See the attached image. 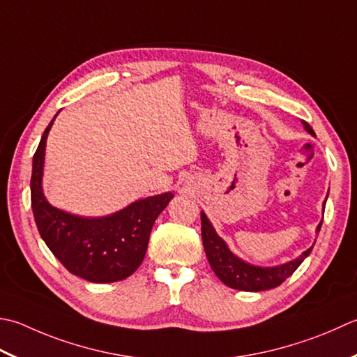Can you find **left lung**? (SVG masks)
<instances>
[{
  "instance_id": "left-lung-1",
  "label": "left lung",
  "mask_w": 357,
  "mask_h": 357,
  "mask_svg": "<svg viewBox=\"0 0 357 357\" xmlns=\"http://www.w3.org/2000/svg\"><path fill=\"white\" fill-rule=\"evenodd\" d=\"M303 127L311 136H316V132H314L310 123L303 122ZM325 202H324V211H325ZM320 227H322V221H320L317 226V234ZM201 236H202V244H204L208 264H211V268L213 269L216 277H218L226 286H229V288L238 289V291H248V292L266 291V289H272V288H277V286H280L286 278L294 274V271L300 266V264H302V261L311 254L312 250V246H311L310 249H306L302 255L297 257L296 260L288 261L284 264H278V266H272V268L254 266V264L243 261L241 258L232 254V250L227 248L226 241L216 234L212 222L208 221L207 215L204 212H201Z\"/></svg>"
}]
</instances>
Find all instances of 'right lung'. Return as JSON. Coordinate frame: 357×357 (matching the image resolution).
<instances>
[{
	"instance_id": "right-lung-1",
	"label": "right lung",
	"mask_w": 357,
	"mask_h": 357,
	"mask_svg": "<svg viewBox=\"0 0 357 357\" xmlns=\"http://www.w3.org/2000/svg\"><path fill=\"white\" fill-rule=\"evenodd\" d=\"M57 114L41 136L32 160L31 202L38 232L71 274L93 283L123 280L141 266L153 225L173 193L135 201L122 211L99 218L77 216L49 204L41 181L46 139Z\"/></svg>"
}]
</instances>
